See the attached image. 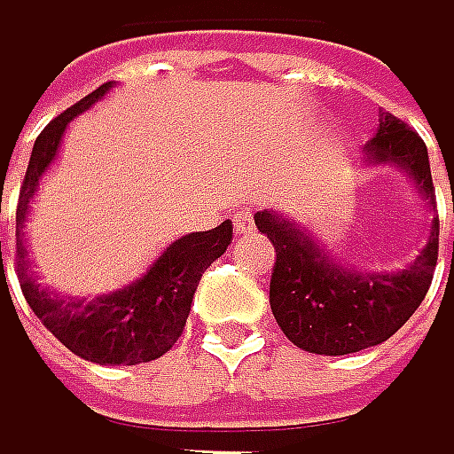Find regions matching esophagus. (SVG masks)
I'll use <instances>...</instances> for the list:
<instances>
[{
    "mask_svg": "<svg viewBox=\"0 0 454 454\" xmlns=\"http://www.w3.org/2000/svg\"><path fill=\"white\" fill-rule=\"evenodd\" d=\"M234 229H237V234H250L253 229H255V217H253V209H239V212H234Z\"/></svg>",
    "mask_w": 454,
    "mask_h": 454,
    "instance_id": "1",
    "label": "esophagus"
}]
</instances>
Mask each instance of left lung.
<instances>
[{
  "label": "left lung",
  "instance_id": "8db88e82",
  "mask_svg": "<svg viewBox=\"0 0 454 454\" xmlns=\"http://www.w3.org/2000/svg\"><path fill=\"white\" fill-rule=\"evenodd\" d=\"M364 150L369 164L406 169L436 209L428 147L401 118L382 113L380 129ZM255 225L277 253L269 282L274 320L296 347L317 355H349L387 341L423 304L439 258V215H434L431 239L414 263L403 271L372 274L336 266L296 223L274 212H255Z\"/></svg>",
  "mask_w": 454,
  "mask_h": 454
}]
</instances>
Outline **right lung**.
I'll return each instance as SVG.
<instances>
[{"label": "right lung", "instance_id": "add662e5", "mask_svg": "<svg viewBox=\"0 0 454 454\" xmlns=\"http://www.w3.org/2000/svg\"><path fill=\"white\" fill-rule=\"evenodd\" d=\"M113 88V82L99 85L85 99L53 118L35 142L28 158V169L18 196L15 212V274L23 290L26 304L35 309L43 325L82 361L102 366H134L160 358L180 339L191 301L201 274L212 261H217L231 245V220H223L212 231H196L172 242L145 277L115 290L110 296L90 301H72L53 290L43 287L28 271V253L23 245V223L28 201L35 196L45 169L53 164L59 142L80 113ZM2 261V242H0Z\"/></svg>", "mask_w": 454, "mask_h": 454}]
</instances>
